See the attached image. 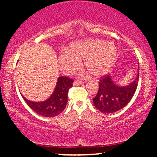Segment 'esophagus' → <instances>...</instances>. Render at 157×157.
Segmentation results:
<instances>
[{"label": "esophagus", "mask_w": 157, "mask_h": 157, "mask_svg": "<svg viewBox=\"0 0 157 157\" xmlns=\"http://www.w3.org/2000/svg\"><path fill=\"white\" fill-rule=\"evenodd\" d=\"M83 83H84V82H82V81L75 80V81H74L73 85H74V86H80V85H82V84H83Z\"/></svg>", "instance_id": "1"}]
</instances>
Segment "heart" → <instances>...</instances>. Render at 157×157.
Returning a JSON list of instances; mask_svg holds the SVG:
<instances>
[{"mask_svg":"<svg viewBox=\"0 0 157 157\" xmlns=\"http://www.w3.org/2000/svg\"><path fill=\"white\" fill-rule=\"evenodd\" d=\"M117 55V48L111 41L100 39H86L74 43L68 49L60 54L58 62L65 74H72L81 66L94 76L105 75L113 66Z\"/></svg>","mask_w":157,"mask_h":157,"instance_id":"1","label":"heart"}]
</instances>
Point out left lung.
<instances>
[{
    "label": "left lung",
    "mask_w": 157,
    "mask_h": 157,
    "mask_svg": "<svg viewBox=\"0 0 157 157\" xmlns=\"http://www.w3.org/2000/svg\"><path fill=\"white\" fill-rule=\"evenodd\" d=\"M139 68L134 80L125 86H119L111 75H106L101 79L99 82L98 92L93 98L96 109L103 113H114L123 109L136 91L139 81Z\"/></svg>",
    "instance_id": "8db88e82"
}]
</instances>
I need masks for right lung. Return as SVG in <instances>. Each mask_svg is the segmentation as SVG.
<instances>
[{
	"label": "right lung",
	"instance_id": "obj_1",
	"mask_svg": "<svg viewBox=\"0 0 157 157\" xmlns=\"http://www.w3.org/2000/svg\"><path fill=\"white\" fill-rule=\"evenodd\" d=\"M73 80L66 77L57 78L55 90L47 100L41 102H34L23 97L26 104L35 112L45 117H54L62 112L68 102V89L72 87Z\"/></svg>",
	"mask_w": 157,
	"mask_h": 157
}]
</instances>
